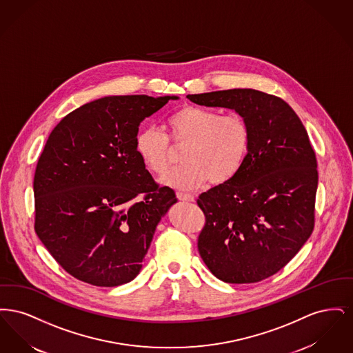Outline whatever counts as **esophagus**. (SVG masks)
I'll return each instance as SVG.
<instances>
[{
	"instance_id": "obj_1",
	"label": "esophagus",
	"mask_w": 353,
	"mask_h": 353,
	"mask_svg": "<svg viewBox=\"0 0 353 353\" xmlns=\"http://www.w3.org/2000/svg\"><path fill=\"white\" fill-rule=\"evenodd\" d=\"M177 199H179V200H181V201H194V196H193V194H189V193H183V192H179V193H177Z\"/></svg>"
}]
</instances>
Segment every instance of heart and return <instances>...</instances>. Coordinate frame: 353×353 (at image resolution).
<instances>
[{
    "label": "heart",
    "instance_id": "obj_1",
    "mask_svg": "<svg viewBox=\"0 0 353 353\" xmlns=\"http://www.w3.org/2000/svg\"><path fill=\"white\" fill-rule=\"evenodd\" d=\"M169 134L157 127H145L134 137V150L147 169L156 176L167 173L172 163V145H185L183 165L164 177L177 189H194L206 181L222 185L232 181L250 151L252 132L239 114L185 105L168 119ZM171 141L169 142L168 140Z\"/></svg>",
    "mask_w": 353,
    "mask_h": 353
}]
</instances>
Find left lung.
I'll use <instances>...</instances> for the list:
<instances>
[{
  "label": "left lung",
  "mask_w": 353,
  "mask_h": 353,
  "mask_svg": "<svg viewBox=\"0 0 353 353\" xmlns=\"http://www.w3.org/2000/svg\"><path fill=\"white\" fill-rule=\"evenodd\" d=\"M186 98L232 108L249 123L250 151L242 169L197 200L205 214L199 252L226 283L261 282L283 269L314 230L315 151L301 119L275 95L234 88Z\"/></svg>",
  "instance_id": "left-lung-1"
}]
</instances>
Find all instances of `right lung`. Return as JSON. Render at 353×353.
Listing matches in <instances>:
<instances>
[{
  "instance_id": "right-lung-1",
  "label": "right lung",
  "mask_w": 353,
  "mask_h": 353,
  "mask_svg": "<svg viewBox=\"0 0 353 353\" xmlns=\"http://www.w3.org/2000/svg\"><path fill=\"white\" fill-rule=\"evenodd\" d=\"M170 99L105 97L62 119L34 174V229L52 258L88 285L134 279L156 226L177 201L134 150L139 125Z\"/></svg>"
}]
</instances>
